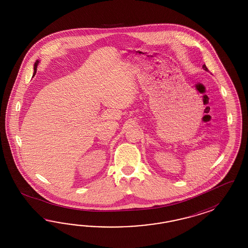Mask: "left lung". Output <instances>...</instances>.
Wrapping results in <instances>:
<instances>
[{"mask_svg":"<svg viewBox=\"0 0 248 248\" xmlns=\"http://www.w3.org/2000/svg\"><path fill=\"white\" fill-rule=\"evenodd\" d=\"M203 70H205V71H206V72H207V71H208V69H207V67H206V66H205V64H203Z\"/></svg>","mask_w":248,"mask_h":248,"instance_id":"obj_1","label":"left lung"}]
</instances>
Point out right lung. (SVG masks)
Listing matches in <instances>:
<instances>
[{
	"mask_svg": "<svg viewBox=\"0 0 248 248\" xmlns=\"http://www.w3.org/2000/svg\"><path fill=\"white\" fill-rule=\"evenodd\" d=\"M38 63H39V60L36 61V62H35V63H34V66H33V70H34V72H33V75H32V76H34V75L36 74V71H37Z\"/></svg>",
	"mask_w": 248,
	"mask_h": 248,
	"instance_id": "add662e5",
	"label": "right lung"
}]
</instances>
